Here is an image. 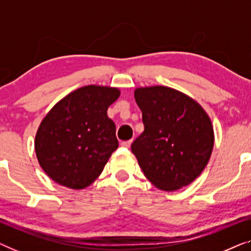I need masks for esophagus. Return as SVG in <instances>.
<instances>
[{
	"instance_id": "esophagus-1",
	"label": "esophagus",
	"mask_w": 251,
	"mask_h": 251,
	"mask_svg": "<svg viewBox=\"0 0 251 251\" xmlns=\"http://www.w3.org/2000/svg\"><path fill=\"white\" fill-rule=\"evenodd\" d=\"M131 143H132L131 139H130V140H126V142H122V143H121V146L126 147V149H129L130 145H131Z\"/></svg>"
}]
</instances>
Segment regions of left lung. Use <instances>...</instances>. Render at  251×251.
<instances>
[{
  "mask_svg": "<svg viewBox=\"0 0 251 251\" xmlns=\"http://www.w3.org/2000/svg\"><path fill=\"white\" fill-rule=\"evenodd\" d=\"M135 99L145 129L131 151L144 175L162 191L187 186L203 171L214 147L208 114L183 92L162 85L136 89Z\"/></svg>",
  "mask_w": 251,
  "mask_h": 251,
  "instance_id": "8db88e82",
  "label": "left lung"
}]
</instances>
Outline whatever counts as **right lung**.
<instances>
[{
    "mask_svg": "<svg viewBox=\"0 0 251 251\" xmlns=\"http://www.w3.org/2000/svg\"><path fill=\"white\" fill-rule=\"evenodd\" d=\"M119 96L116 88L85 85L51 108L35 137L37 160L51 179L82 190L101 174L119 146L115 125L107 116Z\"/></svg>",
    "mask_w": 251,
    "mask_h": 251,
    "instance_id": "1",
    "label": "right lung"
}]
</instances>
